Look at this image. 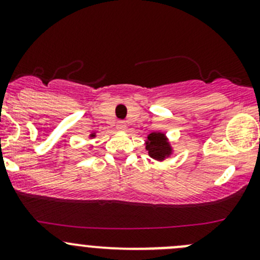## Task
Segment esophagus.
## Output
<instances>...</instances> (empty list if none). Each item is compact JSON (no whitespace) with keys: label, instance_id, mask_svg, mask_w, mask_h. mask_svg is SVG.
Segmentation results:
<instances>
[{"label":"esophagus","instance_id":"obj_1","mask_svg":"<svg viewBox=\"0 0 260 260\" xmlns=\"http://www.w3.org/2000/svg\"><path fill=\"white\" fill-rule=\"evenodd\" d=\"M117 128L119 131H124L125 128H127V124H125V122H123V120H119V122H118V124H117Z\"/></svg>","mask_w":260,"mask_h":260}]
</instances>
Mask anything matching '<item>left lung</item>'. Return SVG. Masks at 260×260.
<instances>
[{
	"label": "left lung",
	"instance_id": "1",
	"mask_svg": "<svg viewBox=\"0 0 260 260\" xmlns=\"http://www.w3.org/2000/svg\"><path fill=\"white\" fill-rule=\"evenodd\" d=\"M146 149L148 151L149 156L152 158L157 159V161H162V159H165L172 153L171 146L167 142L164 133H151L147 137Z\"/></svg>",
	"mask_w": 260,
	"mask_h": 260
}]
</instances>
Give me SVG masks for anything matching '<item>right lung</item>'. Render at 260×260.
<instances>
[{
  "instance_id": "1",
  "label": "right lung",
  "mask_w": 260,
  "mask_h": 260,
  "mask_svg": "<svg viewBox=\"0 0 260 260\" xmlns=\"http://www.w3.org/2000/svg\"><path fill=\"white\" fill-rule=\"evenodd\" d=\"M90 137H94V133H93V135H91V136H90Z\"/></svg>"
}]
</instances>
